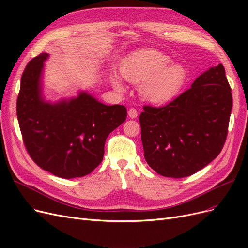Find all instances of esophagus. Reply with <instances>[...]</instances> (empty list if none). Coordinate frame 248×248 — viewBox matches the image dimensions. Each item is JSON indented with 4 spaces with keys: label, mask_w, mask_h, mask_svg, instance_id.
Listing matches in <instances>:
<instances>
[{
    "label": "esophagus",
    "mask_w": 248,
    "mask_h": 248,
    "mask_svg": "<svg viewBox=\"0 0 248 248\" xmlns=\"http://www.w3.org/2000/svg\"><path fill=\"white\" fill-rule=\"evenodd\" d=\"M128 116H129V118H131V119H136V118L138 117V111H137V109H136V108H130V109L128 110Z\"/></svg>",
    "instance_id": "obj_1"
}]
</instances>
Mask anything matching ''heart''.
<instances>
[{"mask_svg": "<svg viewBox=\"0 0 248 248\" xmlns=\"http://www.w3.org/2000/svg\"><path fill=\"white\" fill-rule=\"evenodd\" d=\"M171 59L156 49H142L127 57L121 66L122 77L140 86L141 98L154 104L172 100L181 91L187 78L185 67L170 63ZM112 85L118 90L124 86L119 77L112 78Z\"/></svg>", "mask_w": 248, "mask_h": 248, "instance_id": "1", "label": "heart"}]
</instances>
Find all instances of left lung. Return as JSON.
<instances>
[{"mask_svg":"<svg viewBox=\"0 0 248 248\" xmlns=\"http://www.w3.org/2000/svg\"><path fill=\"white\" fill-rule=\"evenodd\" d=\"M231 91L219 64L167 106L144 107L140 116L144 156L157 174L188 177L218 156L228 136Z\"/></svg>","mask_w":248,"mask_h":248,"instance_id":"8db88e82","label":"left lung"}]
</instances>
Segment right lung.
Returning a JSON list of instances; mask_svg holds the SVG:
<instances>
[{
  "mask_svg": "<svg viewBox=\"0 0 248 248\" xmlns=\"http://www.w3.org/2000/svg\"><path fill=\"white\" fill-rule=\"evenodd\" d=\"M48 54L30 61L16 102L20 132L37 166L60 178L84 177L102 161L108 134L127 117L124 106H107L87 92L51 103L42 96V71Z\"/></svg>",
  "mask_w": 248,
  "mask_h": 248,
  "instance_id": "1",
  "label": "right lung"
}]
</instances>
